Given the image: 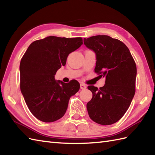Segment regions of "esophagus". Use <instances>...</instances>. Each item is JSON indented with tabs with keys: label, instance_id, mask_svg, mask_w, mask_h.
Returning a JSON list of instances; mask_svg holds the SVG:
<instances>
[{
	"label": "esophagus",
	"instance_id": "1",
	"mask_svg": "<svg viewBox=\"0 0 155 155\" xmlns=\"http://www.w3.org/2000/svg\"><path fill=\"white\" fill-rule=\"evenodd\" d=\"M81 89H83V90L86 89V88H87V85L83 84V83H81Z\"/></svg>",
	"mask_w": 155,
	"mask_h": 155
}]
</instances>
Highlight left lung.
<instances>
[{"mask_svg": "<svg viewBox=\"0 0 155 155\" xmlns=\"http://www.w3.org/2000/svg\"><path fill=\"white\" fill-rule=\"evenodd\" d=\"M84 44L96 53L94 72L106 78L103 87H88L93 93L87 104L88 115L98 124H114L124 116L135 94L136 63L127 46L109 36L84 38Z\"/></svg>", "mask_w": 155, "mask_h": 155, "instance_id": "left-lung-1", "label": "left lung"}]
</instances>
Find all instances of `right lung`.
Returning <instances> with one entry per match:
<instances>
[{
    "mask_svg": "<svg viewBox=\"0 0 155 155\" xmlns=\"http://www.w3.org/2000/svg\"><path fill=\"white\" fill-rule=\"evenodd\" d=\"M83 38L54 36L35 41L29 46L20 63V87L31 113L45 123L60 119L68 101L80 84L57 81L56 72L67 62L68 54L83 45Z\"/></svg>",
    "mask_w": 155,
    "mask_h": 155,
    "instance_id": "1",
    "label": "right lung"
}]
</instances>
